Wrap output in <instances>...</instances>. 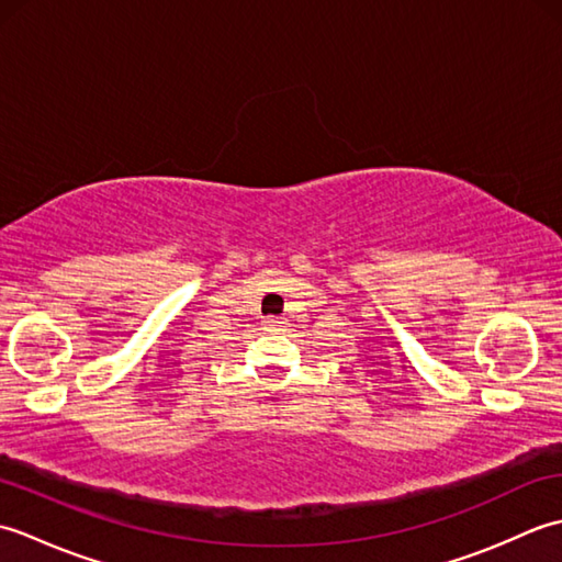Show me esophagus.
Returning a JSON list of instances; mask_svg holds the SVG:
<instances>
[{"instance_id":"34e87169","label":"esophagus","mask_w":562,"mask_h":562,"mask_svg":"<svg viewBox=\"0 0 562 562\" xmlns=\"http://www.w3.org/2000/svg\"><path fill=\"white\" fill-rule=\"evenodd\" d=\"M280 324H282V321L278 316H266V318H262V326H266L268 330L274 328V326H280Z\"/></svg>"}]
</instances>
